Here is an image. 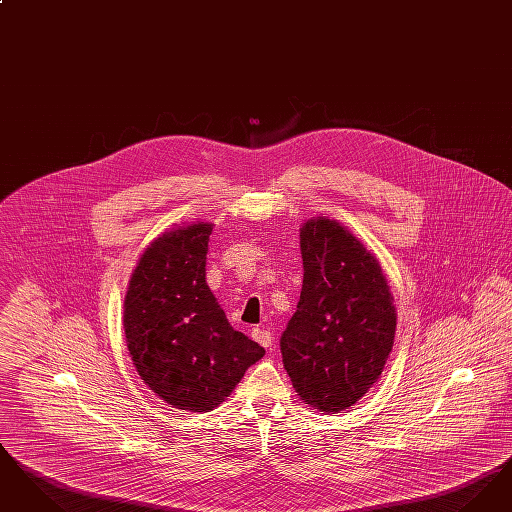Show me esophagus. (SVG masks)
<instances>
[{
    "instance_id": "1",
    "label": "esophagus",
    "mask_w": 512,
    "mask_h": 512,
    "mask_svg": "<svg viewBox=\"0 0 512 512\" xmlns=\"http://www.w3.org/2000/svg\"><path fill=\"white\" fill-rule=\"evenodd\" d=\"M251 338L257 341V343H261L263 347H272V334H270V330H265V328H253Z\"/></svg>"
}]
</instances>
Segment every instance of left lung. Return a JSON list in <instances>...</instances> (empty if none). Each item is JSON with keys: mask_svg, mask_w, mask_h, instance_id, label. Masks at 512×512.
Wrapping results in <instances>:
<instances>
[{"mask_svg": "<svg viewBox=\"0 0 512 512\" xmlns=\"http://www.w3.org/2000/svg\"><path fill=\"white\" fill-rule=\"evenodd\" d=\"M303 288L280 349L301 401L340 413L370 390L390 359L397 311L372 251L330 217L299 230Z\"/></svg>", "mask_w": 512, "mask_h": 512, "instance_id": "obj_1", "label": "left lung"}]
</instances>
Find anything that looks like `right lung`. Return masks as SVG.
Returning a JSON list of instances; mask_svg holds the SVG:
<instances>
[{"instance_id":"add662e5","label":"right lung","mask_w":512,"mask_h":512,"mask_svg":"<svg viewBox=\"0 0 512 512\" xmlns=\"http://www.w3.org/2000/svg\"><path fill=\"white\" fill-rule=\"evenodd\" d=\"M211 222L174 226L138 259L122 326L132 365L174 409L209 413L265 349L236 332L205 280Z\"/></svg>"}]
</instances>
